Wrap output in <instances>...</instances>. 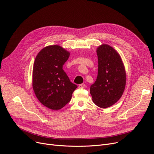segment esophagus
<instances>
[{
	"label": "esophagus",
	"instance_id": "esophagus-1",
	"mask_svg": "<svg viewBox=\"0 0 154 154\" xmlns=\"http://www.w3.org/2000/svg\"><path fill=\"white\" fill-rule=\"evenodd\" d=\"M85 88V84H81L79 85V88L80 89H84Z\"/></svg>",
	"mask_w": 154,
	"mask_h": 154
}]
</instances>
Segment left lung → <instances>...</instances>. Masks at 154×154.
<instances>
[{
  "mask_svg": "<svg viewBox=\"0 0 154 154\" xmlns=\"http://www.w3.org/2000/svg\"><path fill=\"white\" fill-rule=\"evenodd\" d=\"M98 72L91 85L92 101L101 108L115 104L123 95L126 85V72L121 57L111 46L103 44L97 48Z\"/></svg>",
  "mask_w": 154,
  "mask_h": 154,
  "instance_id": "obj_1",
  "label": "left lung"
}]
</instances>
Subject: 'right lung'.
I'll return each instance as SVG.
<instances>
[{"mask_svg":"<svg viewBox=\"0 0 154 154\" xmlns=\"http://www.w3.org/2000/svg\"><path fill=\"white\" fill-rule=\"evenodd\" d=\"M70 53L58 45L43 48L36 57L32 69V88L42 104L59 110L70 102L77 85L63 70Z\"/></svg>","mask_w":154,"mask_h":154,"instance_id":"1","label":"right lung"}]
</instances>
